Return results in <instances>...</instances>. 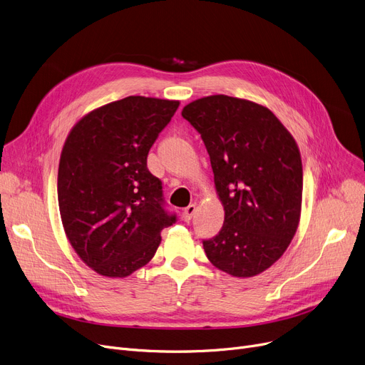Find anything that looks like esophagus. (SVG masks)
I'll use <instances>...</instances> for the list:
<instances>
[{"label":"esophagus","instance_id":"obj_1","mask_svg":"<svg viewBox=\"0 0 365 365\" xmlns=\"http://www.w3.org/2000/svg\"><path fill=\"white\" fill-rule=\"evenodd\" d=\"M197 210H198V207H197L195 204L187 205V207L183 210V220L189 222L190 219H192V217L197 215Z\"/></svg>","mask_w":365,"mask_h":365}]
</instances>
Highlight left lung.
I'll list each match as a JSON object with an SVG mask.
<instances>
[{"instance_id": "obj_1", "label": "left lung", "mask_w": 365, "mask_h": 365, "mask_svg": "<svg viewBox=\"0 0 365 365\" xmlns=\"http://www.w3.org/2000/svg\"><path fill=\"white\" fill-rule=\"evenodd\" d=\"M201 134L225 210L220 232L202 241L217 269L250 278L290 245L302 212L299 146L274 112L252 101L215 94L182 110Z\"/></svg>"}]
</instances>
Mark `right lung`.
Instances as JSON below:
<instances>
[{
  "label": "right lung",
  "mask_w": 365,
  "mask_h": 365,
  "mask_svg": "<svg viewBox=\"0 0 365 365\" xmlns=\"http://www.w3.org/2000/svg\"><path fill=\"white\" fill-rule=\"evenodd\" d=\"M179 105L128 96L86 113L68 134L57 173L61 219L75 253L102 277L140 269L176 222L146 158Z\"/></svg>",
  "instance_id": "obj_1"
}]
</instances>
